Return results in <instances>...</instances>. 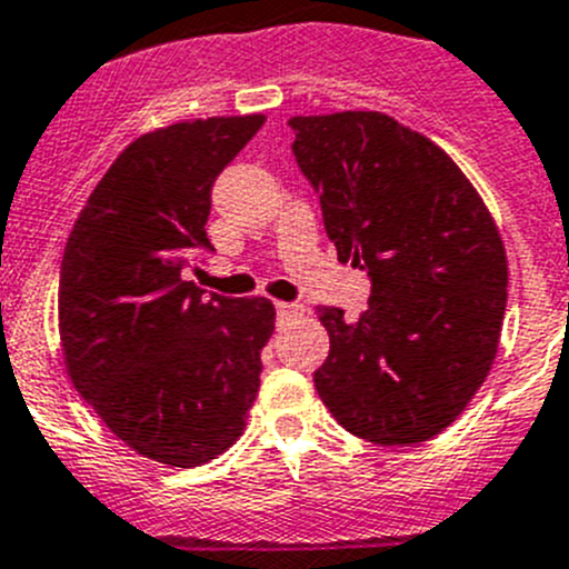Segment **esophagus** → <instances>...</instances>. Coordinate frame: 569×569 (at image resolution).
I'll return each instance as SVG.
<instances>
[{
	"label": "esophagus",
	"mask_w": 569,
	"mask_h": 569,
	"mask_svg": "<svg viewBox=\"0 0 569 569\" xmlns=\"http://www.w3.org/2000/svg\"><path fill=\"white\" fill-rule=\"evenodd\" d=\"M301 312H305V307L299 301H276V316H279V321H290L296 316H301Z\"/></svg>",
	"instance_id": "1"
}]
</instances>
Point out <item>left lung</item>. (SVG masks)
I'll return each instance as SVG.
<instances>
[{"instance_id":"left-lung-1","label":"left lung","mask_w":569,"mask_h":569,"mask_svg":"<svg viewBox=\"0 0 569 569\" xmlns=\"http://www.w3.org/2000/svg\"><path fill=\"white\" fill-rule=\"evenodd\" d=\"M338 259L367 270L358 321L319 307L330 356L312 380L338 423L411 446L455 423L488 378L508 305V259L457 163L383 112L290 118Z\"/></svg>"}]
</instances>
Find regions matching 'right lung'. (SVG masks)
I'll use <instances>...</instances> for the list:
<instances>
[{
    "mask_svg": "<svg viewBox=\"0 0 569 569\" xmlns=\"http://www.w3.org/2000/svg\"><path fill=\"white\" fill-rule=\"evenodd\" d=\"M262 123L264 114L208 118L129 143L61 257L67 372L118 440L166 466H200L231 448L259 392L273 305L202 296L182 270L197 250H213V180Z\"/></svg>",
    "mask_w": 569,
    "mask_h": 569,
    "instance_id": "1",
    "label": "right lung"
}]
</instances>
